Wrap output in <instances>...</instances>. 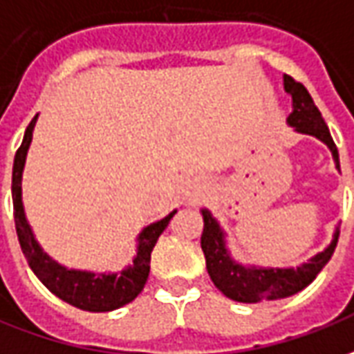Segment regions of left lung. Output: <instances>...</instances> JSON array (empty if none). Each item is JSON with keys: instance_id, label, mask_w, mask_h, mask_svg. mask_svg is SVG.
Listing matches in <instances>:
<instances>
[{"instance_id": "1", "label": "left lung", "mask_w": 354, "mask_h": 354, "mask_svg": "<svg viewBox=\"0 0 354 354\" xmlns=\"http://www.w3.org/2000/svg\"><path fill=\"white\" fill-rule=\"evenodd\" d=\"M283 88L293 100V113L288 117V122L297 132L310 134L324 142L333 155V160L339 169V153L332 140V134L324 122L320 111L315 105L310 93L306 88L291 76H283ZM205 228L201 236V249L207 261V270L214 286L226 295V297L239 301V303H259L264 299H283L295 295L297 291L305 289L310 281L318 276L326 263L332 259L339 232H335L333 241L324 249L322 253L313 257L308 263L301 264L297 268H245L241 264L234 263L230 259L226 245H224V234L220 230L218 222L212 218L207 209H203Z\"/></svg>"}]
</instances>
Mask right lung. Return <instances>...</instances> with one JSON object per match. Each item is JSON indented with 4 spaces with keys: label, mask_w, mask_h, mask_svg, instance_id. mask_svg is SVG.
<instances>
[{
    "label": "right lung",
    "mask_w": 354,
    "mask_h": 354,
    "mask_svg": "<svg viewBox=\"0 0 354 354\" xmlns=\"http://www.w3.org/2000/svg\"><path fill=\"white\" fill-rule=\"evenodd\" d=\"M38 115L32 118L30 124L24 132L21 147L15 153L13 162V209H15V228L19 236V243L26 261L30 264L32 272L39 278V281L46 288L55 293L57 297L63 299L68 305L90 310V313H107L115 310L120 306L132 303L140 293L149 276V263H151V251L159 236L169 226L170 218L176 214V211L170 212L169 216H165L155 224H149L147 228L138 237V254H136L134 264L128 266L120 274H93V272H80V270H66L65 266L57 264L51 261L48 254L41 251L38 241L34 239L30 226L24 216L22 209V169H24V160L26 153L30 147L32 132L36 124Z\"/></svg>",
    "instance_id": "obj_1"
}]
</instances>
